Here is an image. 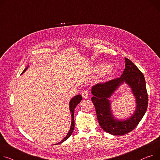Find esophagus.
<instances>
[{
    "label": "esophagus",
    "mask_w": 160,
    "mask_h": 160,
    "mask_svg": "<svg viewBox=\"0 0 160 160\" xmlns=\"http://www.w3.org/2000/svg\"><path fill=\"white\" fill-rule=\"evenodd\" d=\"M81 94H82V96L83 98H84V99H87V98L88 97V92L87 90H84L82 91L81 92Z\"/></svg>",
    "instance_id": "34e87169"
}]
</instances>
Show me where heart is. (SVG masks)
I'll list each match as a JSON object with an SVG mask.
<instances>
[{"mask_svg":"<svg viewBox=\"0 0 160 160\" xmlns=\"http://www.w3.org/2000/svg\"><path fill=\"white\" fill-rule=\"evenodd\" d=\"M97 69L99 70V78L102 81H104L109 78L113 73V67L110 65L98 66Z\"/></svg>","mask_w":160,"mask_h":160,"instance_id":"heart-1","label":"heart"}]
</instances>
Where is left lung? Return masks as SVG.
Here are the masks:
<instances>
[{
    "instance_id": "8db88e82",
    "label": "left lung",
    "mask_w": 160,
    "mask_h": 160,
    "mask_svg": "<svg viewBox=\"0 0 160 160\" xmlns=\"http://www.w3.org/2000/svg\"><path fill=\"white\" fill-rule=\"evenodd\" d=\"M126 67L120 78L103 83H98L92 88V101L95 106L99 125L104 131L113 135H124L137 126L144 116L148 106L145 80L142 72L131 60L125 58ZM126 82L131 88L136 99L137 108L129 118L119 121L113 117L111 102L108 100L114 91Z\"/></svg>"
}]
</instances>
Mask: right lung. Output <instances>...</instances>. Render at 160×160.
<instances>
[{
    "label": "right lung",
    "instance_id": "right-lung-1",
    "mask_svg": "<svg viewBox=\"0 0 160 160\" xmlns=\"http://www.w3.org/2000/svg\"><path fill=\"white\" fill-rule=\"evenodd\" d=\"M28 66L25 69H24V70L22 72V73L25 72L26 70L28 69ZM82 99V96L81 95H77L75 97H73L72 99L70 100V103H69V108H70V111L71 117H72L71 126H70V130H69L67 134V136L60 142L58 143L57 144H59V143H61L62 142H65L66 140H67L71 136V134H72V132L73 131V129H74V126H75V124H74V117H73V115H74V109L78 106V104L81 101Z\"/></svg>",
    "mask_w": 160,
    "mask_h": 160
}]
</instances>
